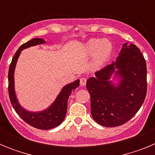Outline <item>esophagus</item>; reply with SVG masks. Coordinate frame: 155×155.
<instances>
[{
    "instance_id": "esophagus-1",
    "label": "esophagus",
    "mask_w": 155,
    "mask_h": 155,
    "mask_svg": "<svg viewBox=\"0 0 155 155\" xmlns=\"http://www.w3.org/2000/svg\"><path fill=\"white\" fill-rule=\"evenodd\" d=\"M86 78H82L80 79V84L81 86H84L86 84Z\"/></svg>"
}]
</instances>
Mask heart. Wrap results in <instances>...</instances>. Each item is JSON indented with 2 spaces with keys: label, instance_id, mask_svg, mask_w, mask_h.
I'll use <instances>...</instances> for the list:
<instances>
[{
  "label": "heart",
  "instance_id": "b5f03b06",
  "mask_svg": "<svg viewBox=\"0 0 155 155\" xmlns=\"http://www.w3.org/2000/svg\"><path fill=\"white\" fill-rule=\"evenodd\" d=\"M112 50V43L107 39H91L84 45V54L87 57L94 56V65L101 66L108 61Z\"/></svg>",
  "mask_w": 155,
  "mask_h": 155
}]
</instances>
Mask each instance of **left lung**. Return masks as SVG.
Returning a JSON list of instances; mask_svg holds the SVG:
<instances>
[{"label":"left lung","mask_w":155,"mask_h":155,"mask_svg":"<svg viewBox=\"0 0 155 155\" xmlns=\"http://www.w3.org/2000/svg\"><path fill=\"white\" fill-rule=\"evenodd\" d=\"M114 72L120 78L116 86L109 81ZM94 74L86 83L94 121L106 127L126 124L140 109L147 94V66L140 49L126 42L116 62Z\"/></svg>","instance_id":"1"}]
</instances>
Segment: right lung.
Segmentation results:
<instances>
[{"instance_id":"right-lung-1","label":"right lung","mask_w":155,"mask_h":155,"mask_svg":"<svg viewBox=\"0 0 155 155\" xmlns=\"http://www.w3.org/2000/svg\"><path fill=\"white\" fill-rule=\"evenodd\" d=\"M45 41L42 40V39L35 38L21 45L16 51L8 71V94L14 109L25 123L39 130H50L59 126L64 121L68 109V98L71 92L74 91V89H76L79 86L80 81H75L73 83H71L63 87L55 102L47 109L39 113H31L21 108L16 98L15 87H14V72H15L18 58L21 50L30 46L42 44Z\"/></svg>"}]
</instances>
